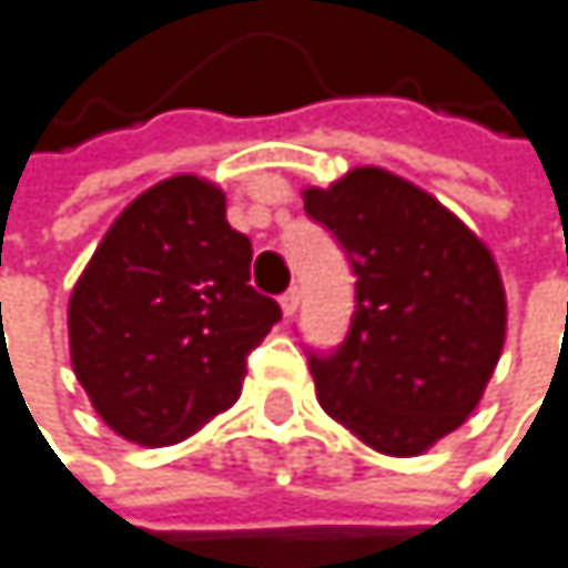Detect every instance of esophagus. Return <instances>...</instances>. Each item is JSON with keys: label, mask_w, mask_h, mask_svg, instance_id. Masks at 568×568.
Returning a JSON list of instances; mask_svg holds the SVG:
<instances>
[{"label": "esophagus", "mask_w": 568, "mask_h": 568, "mask_svg": "<svg viewBox=\"0 0 568 568\" xmlns=\"http://www.w3.org/2000/svg\"><path fill=\"white\" fill-rule=\"evenodd\" d=\"M300 286H290L286 293H282L278 296V306H282V313H286V316H296V310H300Z\"/></svg>", "instance_id": "1"}]
</instances>
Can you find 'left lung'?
<instances>
[{"label": "left lung", "mask_w": 568, "mask_h": 568, "mask_svg": "<svg viewBox=\"0 0 568 568\" xmlns=\"http://www.w3.org/2000/svg\"><path fill=\"white\" fill-rule=\"evenodd\" d=\"M303 197L356 275L346 339L310 353L316 397L374 452L420 455L465 424L501 356L495 258L440 201L381 168Z\"/></svg>", "instance_id": "1"}]
</instances>
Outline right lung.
Listing matches in <instances>:
<instances>
[{"label": "right lung", "mask_w": 568, "mask_h": 568, "mask_svg": "<svg viewBox=\"0 0 568 568\" xmlns=\"http://www.w3.org/2000/svg\"><path fill=\"white\" fill-rule=\"evenodd\" d=\"M252 242L225 194L191 174L134 197L70 296V356L97 414L164 448L242 394L248 353L282 320L248 286Z\"/></svg>", "instance_id": "add662e5"}]
</instances>
